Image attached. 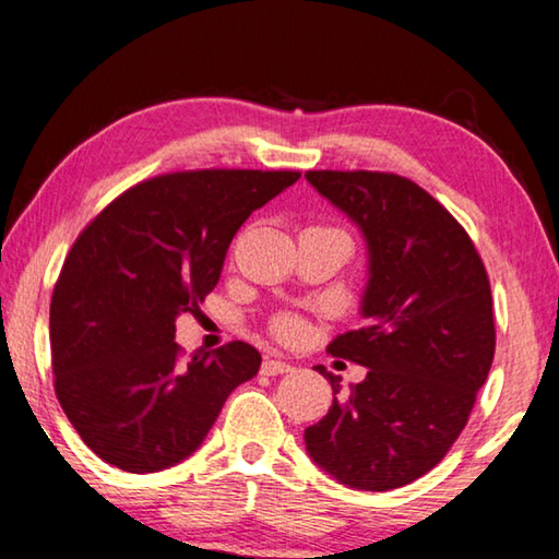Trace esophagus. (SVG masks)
Returning <instances> with one entry per match:
<instances>
[{
    "instance_id": "34e87169",
    "label": "esophagus",
    "mask_w": 559,
    "mask_h": 559,
    "mask_svg": "<svg viewBox=\"0 0 559 559\" xmlns=\"http://www.w3.org/2000/svg\"><path fill=\"white\" fill-rule=\"evenodd\" d=\"M293 370V365L283 362V359H273V357H266L261 362V372L263 374H286Z\"/></svg>"
}]
</instances>
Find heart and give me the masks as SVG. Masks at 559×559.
<instances>
[{"mask_svg": "<svg viewBox=\"0 0 559 559\" xmlns=\"http://www.w3.org/2000/svg\"><path fill=\"white\" fill-rule=\"evenodd\" d=\"M271 330L273 335L283 340V343H296V340L302 337V323L296 316H288V313L273 318Z\"/></svg>", "mask_w": 559, "mask_h": 559, "instance_id": "1", "label": "heart"}]
</instances>
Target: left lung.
I'll use <instances>...</instances> for the list:
<instances>
[{"label": "left lung", "mask_w": 559, "mask_h": 559, "mask_svg": "<svg viewBox=\"0 0 559 559\" xmlns=\"http://www.w3.org/2000/svg\"><path fill=\"white\" fill-rule=\"evenodd\" d=\"M370 246L357 330L328 345L367 367L349 392L323 365L333 406L306 429L310 459L340 484L392 490L429 473L468 424L496 353L490 281L466 229L412 179L308 169Z\"/></svg>", "instance_id": "8db88e82"}]
</instances>
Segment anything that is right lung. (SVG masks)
<instances>
[{
  "mask_svg": "<svg viewBox=\"0 0 559 559\" xmlns=\"http://www.w3.org/2000/svg\"><path fill=\"white\" fill-rule=\"evenodd\" d=\"M298 177L157 175L116 197L73 241L51 296L53 390L110 466H175L204 441L226 396L259 372V349L241 340L182 359L175 318L200 310L239 226Z\"/></svg>",
  "mask_w": 559,
  "mask_h": 559,
  "instance_id": "right-lung-1",
  "label": "right lung"
}]
</instances>
